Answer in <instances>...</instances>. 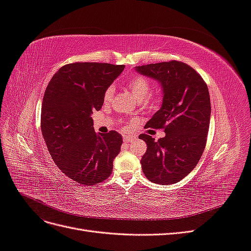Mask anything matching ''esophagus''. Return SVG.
Wrapping results in <instances>:
<instances>
[{
	"label": "esophagus",
	"instance_id": "34e87169",
	"mask_svg": "<svg viewBox=\"0 0 251 251\" xmlns=\"http://www.w3.org/2000/svg\"><path fill=\"white\" fill-rule=\"evenodd\" d=\"M134 140V137H132V136H124V142L125 143H127V142H131Z\"/></svg>",
	"mask_w": 251,
	"mask_h": 251
}]
</instances>
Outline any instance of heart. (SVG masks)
<instances>
[{
	"instance_id": "obj_1",
	"label": "heart",
	"mask_w": 251,
	"mask_h": 251,
	"mask_svg": "<svg viewBox=\"0 0 251 251\" xmlns=\"http://www.w3.org/2000/svg\"><path fill=\"white\" fill-rule=\"evenodd\" d=\"M126 86L128 90L131 91V93L134 96L135 100L139 102L147 100L149 96L151 95V82L147 77L141 76V75H136V76L131 77L127 80ZM114 93H115V87L111 85L104 91L103 100L105 102L111 101L114 96Z\"/></svg>"
}]
</instances>
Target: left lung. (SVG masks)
I'll return each mask as SVG.
<instances>
[{
  "mask_svg": "<svg viewBox=\"0 0 251 251\" xmlns=\"http://www.w3.org/2000/svg\"><path fill=\"white\" fill-rule=\"evenodd\" d=\"M135 71L160 83L162 103L146 127L163 128L155 139L141 134L147 151L141 158L143 174L153 183L169 185L186 177L198 164L206 144L210 98L206 83L188 65L172 62L143 65Z\"/></svg>",
  "mask_w": 251,
  "mask_h": 251,
  "instance_id": "8db88e82",
  "label": "left lung"
}]
</instances>
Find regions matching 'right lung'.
Segmentation results:
<instances>
[{"label":"right lung","mask_w":251,"mask_h":251,"mask_svg":"<svg viewBox=\"0 0 251 251\" xmlns=\"http://www.w3.org/2000/svg\"><path fill=\"white\" fill-rule=\"evenodd\" d=\"M124 65L74 63L53 75L42 102V134L57 168L82 185L110 177L123 137L115 131L96 134L91 117L103 104V93Z\"/></svg>","instance_id":"add662e5"}]
</instances>
